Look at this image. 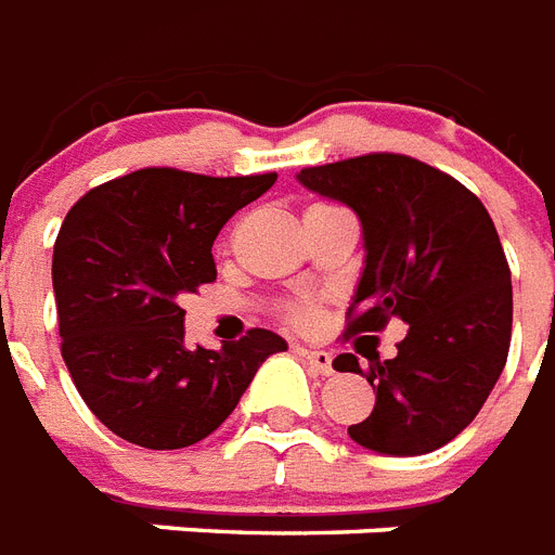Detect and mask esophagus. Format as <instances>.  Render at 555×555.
Here are the masks:
<instances>
[{"label": "esophagus", "mask_w": 555, "mask_h": 555, "mask_svg": "<svg viewBox=\"0 0 555 555\" xmlns=\"http://www.w3.org/2000/svg\"><path fill=\"white\" fill-rule=\"evenodd\" d=\"M299 354L311 363V369L317 371V374H334V357L328 354V351H317V348H299Z\"/></svg>", "instance_id": "1"}]
</instances>
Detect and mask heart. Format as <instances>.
I'll return each mask as SVG.
<instances>
[{"instance_id": "b5f03b06", "label": "heart", "mask_w": 555, "mask_h": 555, "mask_svg": "<svg viewBox=\"0 0 555 555\" xmlns=\"http://www.w3.org/2000/svg\"><path fill=\"white\" fill-rule=\"evenodd\" d=\"M317 302H308V299H302V302H291L285 308V320L291 322V325H296V328H308V325H313V320H317Z\"/></svg>"}]
</instances>
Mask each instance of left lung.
<instances>
[{"instance_id":"obj_1","label":"left lung","mask_w":555,"mask_h":555,"mask_svg":"<svg viewBox=\"0 0 555 555\" xmlns=\"http://www.w3.org/2000/svg\"><path fill=\"white\" fill-rule=\"evenodd\" d=\"M363 224L365 268L348 334L409 325L395 360L369 354L377 391L351 440L383 455H426L461 435L499 383L513 331L509 264L478 195L409 155L371 152L299 172ZM337 371L363 374L354 354Z\"/></svg>"}]
</instances>
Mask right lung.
<instances>
[{
  "instance_id": "obj_1",
  "label": "right lung",
  "mask_w": 555,
  "mask_h": 555,
  "mask_svg": "<svg viewBox=\"0 0 555 555\" xmlns=\"http://www.w3.org/2000/svg\"><path fill=\"white\" fill-rule=\"evenodd\" d=\"M276 172L209 178L150 167L106 181L65 216L54 244L63 360L94 417L146 449H184L230 417L259 365L287 343L253 328L218 351L186 348L178 299L216 282L221 227Z\"/></svg>"
}]
</instances>
